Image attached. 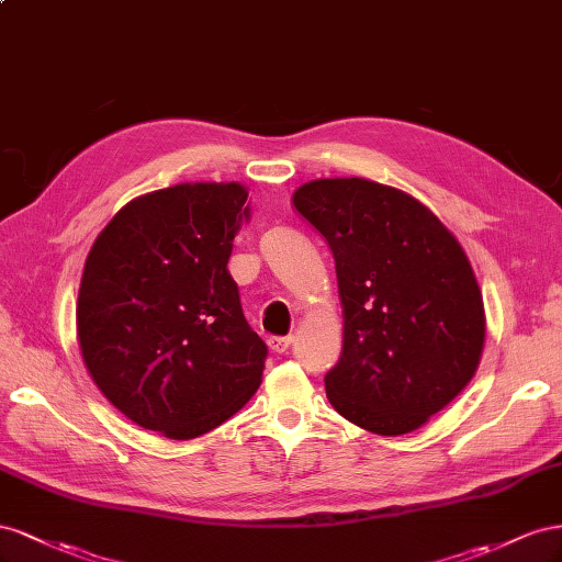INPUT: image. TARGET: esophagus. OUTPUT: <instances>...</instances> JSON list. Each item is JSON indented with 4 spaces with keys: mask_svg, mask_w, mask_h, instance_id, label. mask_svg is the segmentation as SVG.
<instances>
[{
    "mask_svg": "<svg viewBox=\"0 0 562 562\" xmlns=\"http://www.w3.org/2000/svg\"><path fill=\"white\" fill-rule=\"evenodd\" d=\"M290 346H292V336H268V348L272 352H278V356L286 352V348Z\"/></svg>",
    "mask_w": 562,
    "mask_h": 562,
    "instance_id": "esophagus-1",
    "label": "esophagus"
}]
</instances>
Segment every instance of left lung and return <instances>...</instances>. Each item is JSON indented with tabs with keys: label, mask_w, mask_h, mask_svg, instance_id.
Returning <instances> with one entry per match:
<instances>
[{
	"label": "left lung",
	"mask_w": 562,
	"mask_h": 562,
	"mask_svg": "<svg viewBox=\"0 0 562 562\" xmlns=\"http://www.w3.org/2000/svg\"><path fill=\"white\" fill-rule=\"evenodd\" d=\"M292 200L336 263L344 350L325 376L331 407L379 436L416 430L469 386L483 356V294L467 251L391 186L317 179Z\"/></svg>",
	"instance_id": "obj_1"
}]
</instances>
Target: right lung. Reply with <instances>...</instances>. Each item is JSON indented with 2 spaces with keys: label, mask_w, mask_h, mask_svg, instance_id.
I'll use <instances>...</instances> for the list:
<instances>
[{
  "label": "right lung",
  "mask_w": 562,
  "mask_h": 562,
  "mask_svg": "<svg viewBox=\"0 0 562 562\" xmlns=\"http://www.w3.org/2000/svg\"><path fill=\"white\" fill-rule=\"evenodd\" d=\"M239 183H179L132 200L87 256L77 339L101 393L173 440L204 436L261 386L268 348L228 272Z\"/></svg>",
  "instance_id": "add662e5"
}]
</instances>
